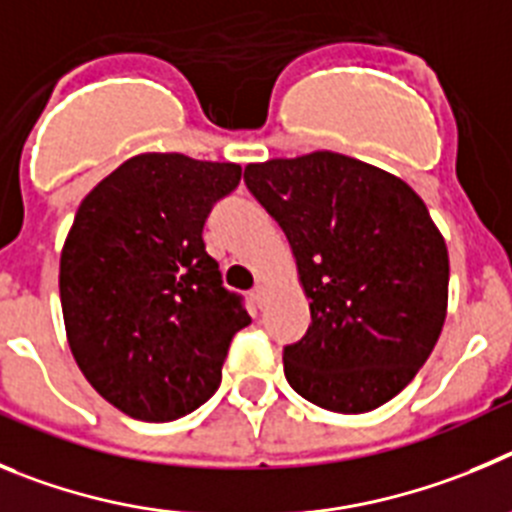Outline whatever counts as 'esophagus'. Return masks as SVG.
I'll return each instance as SVG.
<instances>
[{
	"label": "esophagus",
	"instance_id": "34e87169",
	"mask_svg": "<svg viewBox=\"0 0 512 512\" xmlns=\"http://www.w3.org/2000/svg\"><path fill=\"white\" fill-rule=\"evenodd\" d=\"M250 296H252V301H255V306L262 308V306H265V301H267V288L262 283H257L255 288H252Z\"/></svg>",
	"mask_w": 512,
	"mask_h": 512
}]
</instances>
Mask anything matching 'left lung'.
I'll return each mask as SVG.
<instances>
[{"label":"left lung","mask_w":512,"mask_h":512,"mask_svg":"<svg viewBox=\"0 0 512 512\" xmlns=\"http://www.w3.org/2000/svg\"><path fill=\"white\" fill-rule=\"evenodd\" d=\"M245 183L288 237L311 308L288 344L290 388L334 413L388 403L439 342L449 252L423 199L342 153L250 163Z\"/></svg>","instance_id":"8db88e82"}]
</instances>
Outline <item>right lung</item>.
I'll use <instances>...</instances> for the list:
<instances>
[{
	"label": "right lung",
	"mask_w": 512,
	"mask_h": 512,
	"mask_svg": "<svg viewBox=\"0 0 512 512\" xmlns=\"http://www.w3.org/2000/svg\"><path fill=\"white\" fill-rule=\"evenodd\" d=\"M239 178L237 163L142 153L78 206L58 275L68 347L127 416L163 423L204 405L232 336L252 321L201 237Z\"/></svg>",
	"instance_id": "right-lung-1"
}]
</instances>
